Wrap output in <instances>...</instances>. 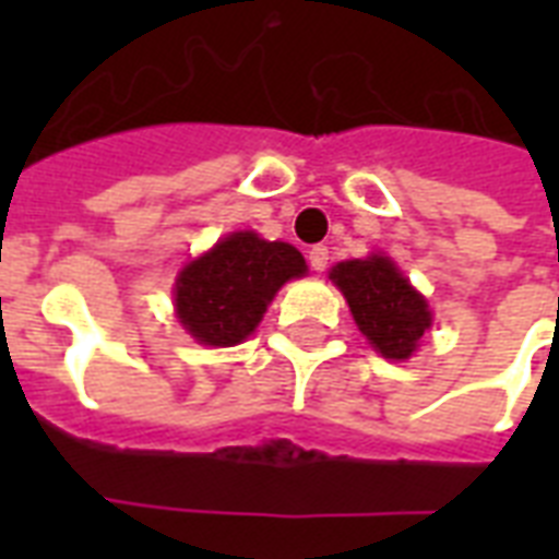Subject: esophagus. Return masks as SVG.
Masks as SVG:
<instances>
[{"mask_svg":"<svg viewBox=\"0 0 559 559\" xmlns=\"http://www.w3.org/2000/svg\"><path fill=\"white\" fill-rule=\"evenodd\" d=\"M307 261H310V266H313L316 272H322L324 266H328V246H313L310 254H307Z\"/></svg>","mask_w":559,"mask_h":559,"instance_id":"34e87169","label":"esophagus"}]
</instances>
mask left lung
<instances>
[{"label": "left lung", "mask_w": 559, "mask_h": 559, "mask_svg": "<svg viewBox=\"0 0 559 559\" xmlns=\"http://www.w3.org/2000/svg\"><path fill=\"white\" fill-rule=\"evenodd\" d=\"M331 281L342 289L359 333L380 357L403 362L432 328V310L426 298L385 254L336 263Z\"/></svg>", "instance_id": "8db88e82"}]
</instances>
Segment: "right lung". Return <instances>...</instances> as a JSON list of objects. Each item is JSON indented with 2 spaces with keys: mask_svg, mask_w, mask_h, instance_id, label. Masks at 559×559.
<instances>
[{
  "mask_svg": "<svg viewBox=\"0 0 559 559\" xmlns=\"http://www.w3.org/2000/svg\"><path fill=\"white\" fill-rule=\"evenodd\" d=\"M305 272L296 246L235 231L182 266L174 287L177 319L200 345L231 348L252 336L275 293Z\"/></svg>",
  "mask_w": 559,
  "mask_h": 559,
  "instance_id": "right-lung-1",
  "label": "right lung"
}]
</instances>
